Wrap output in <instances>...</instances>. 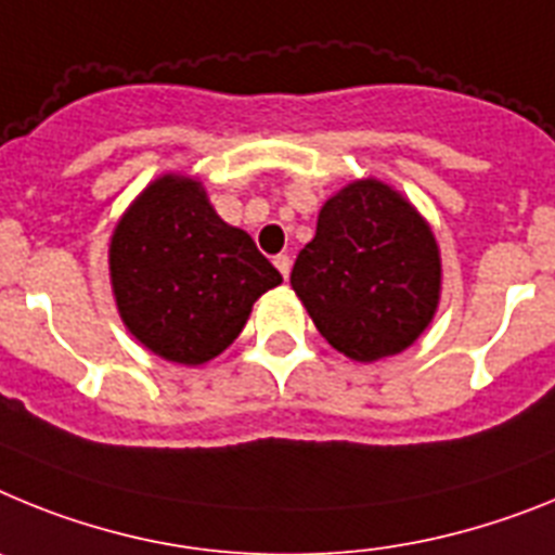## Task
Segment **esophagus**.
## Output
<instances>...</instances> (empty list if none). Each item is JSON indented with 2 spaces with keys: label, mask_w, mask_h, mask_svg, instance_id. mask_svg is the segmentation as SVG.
<instances>
[{
  "label": "esophagus",
  "mask_w": 555,
  "mask_h": 555,
  "mask_svg": "<svg viewBox=\"0 0 555 555\" xmlns=\"http://www.w3.org/2000/svg\"><path fill=\"white\" fill-rule=\"evenodd\" d=\"M273 264H276L279 268V273H282L284 279L291 276V257H287V254H279V257H273Z\"/></svg>",
  "instance_id": "esophagus-1"
}]
</instances>
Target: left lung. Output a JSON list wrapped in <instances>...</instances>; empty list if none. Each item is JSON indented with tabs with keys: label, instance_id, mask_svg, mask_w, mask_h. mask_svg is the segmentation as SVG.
Segmentation results:
<instances>
[{
	"label": "left lung",
	"instance_id": "obj_1",
	"mask_svg": "<svg viewBox=\"0 0 555 555\" xmlns=\"http://www.w3.org/2000/svg\"><path fill=\"white\" fill-rule=\"evenodd\" d=\"M291 284L330 346L374 363L427 330L441 296V257L427 220L397 190L363 178L321 206Z\"/></svg>",
	"mask_w": 555,
	"mask_h": 555
}]
</instances>
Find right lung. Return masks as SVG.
<instances>
[{"instance_id":"1","label":"right lung","mask_w":555,"mask_h":555,"mask_svg":"<svg viewBox=\"0 0 555 555\" xmlns=\"http://www.w3.org/2000/svg\"><path fill=\"white\" fill-rule=\"evenodd\" d=\"M111 287L122 324L144 349L201 365L234 344L282 273L243 229L211 209L201 181L156 178L111 234Z\"/></svg>"}]
</instances>
